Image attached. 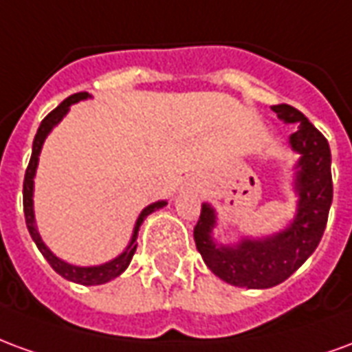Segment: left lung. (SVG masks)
Returning a JSON list of instances; mask_svg holds the SVG:
<instances>
[{
    "label": "left lung",
    "mask_w": 352,
    "mask_h": 352,
    "mask_svg": "<svg viewBox=\"0 0 352 352\" xmlns=\"http://www.w3.org/2000/svg\"><path fill=\"white\" fill-rule=\"evenodd\" d=\"M272 109L285 124L298 126L288 138L290 148L300 154L292 181L298 196L294 219L272 236H243L237 243H221L213 237L217 211L206 201L194 228V241L207 267L234 287L272 288L287 280L320 243L332 206V154L326 138L292 105Z\"/></svg>",
    "instance_id": "8db88e82"
}]
</instances>
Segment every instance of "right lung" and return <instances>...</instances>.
<instances>
[{
    "instance_id": "add662e5",
    "label": "right lung",
    "mask_w": 352,
    "mask_h": 352,
    "mask_svg": "<svg viewBox=\"0 0 352 352\" xmlns=\"http://www.w3.org/2000/svg\"><path fill=\"white\" fill-rule=\"evenodd\" d=\"M90 98V94L88 92H79V94H73L69 96L67 100H64L60 105H58L52 113L45 116V120L39 126V130L35 133L34 139V146H32V158H30V164H28L26 169V175H24V217H26V226L28 232H30V236L37 245V249L41 251V254L47 258L50 265H52V270L58 273V275H62L64 279L73 280V283H79V285H85V287H96V285H105L109 280H113L115 277H118L120 273L130 265L131 256H133V252L138 249V232L141 228V224L145 221L146 217L154 211H158L162 207L168 206V201L166 199H160V201H154L151 206H146L141 213H139L138 221H135V226H133V234L130 237V243L128 247L124 249L116 258L109 260L105 264L100 265H73L67 264L65 260L58 258L54 252L50 251L49 247L45 245V241L41 239V234H39V230H37V224H35V213H34V179H35V171H37V164H39V154H41L43 143H45V139L49 135L52 128L60 124V120L67 115V111L72 107L73 103H77V101L88 100Z\"/></svg>"
}]
</instances>
